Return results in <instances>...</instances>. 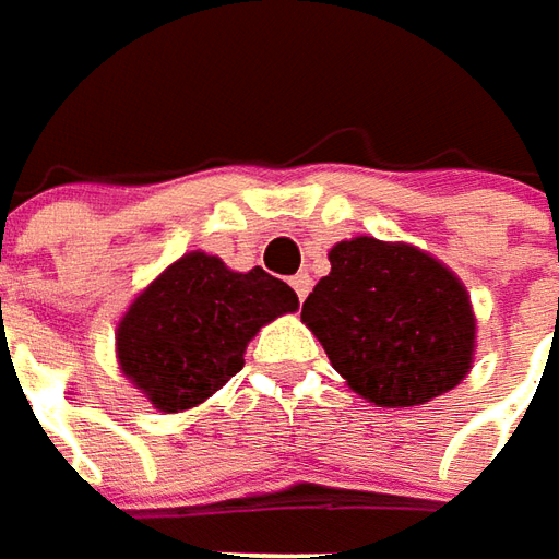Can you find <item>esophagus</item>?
I'll use <instances>...</instances> for the list:
<instances>
[{
  "instance_id": "34e87169",
  "label": "esophagus",
  "mask_w": 559,
  "mask_h": 559,
  "mask_svg": "<svg viewBox=\"0 0 559 559\" xmlns=\"http://www.w3.org/2000/svg\"><path fill=\"white\" fill-rule=\"evenodd\" d=\"M292 288L298 292V298H300V300L307 298V295H310V288H312L310 273H295V276H292Z\"/></svg>"
}]
</instances>
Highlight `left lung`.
<instances>
[{
  "mask_svg": "<svg viewBox=\"0 0 559 559\" xmlns=\"http://www.w3.org/2000/svg\"><path fill=\"white\" fill-rule=\"evenodd\" d=\"M300 322L346 385L373 406H421L476 361V312L461 276L413 243L340 240Z\"/></svg>",
  "mask_w": 559,
  "mask_h": 559,
  "instance_id": "obj_1",
  "label": "left lung"
}]
</instances>
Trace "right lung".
Instances as JSON below:
<instances>
[{
	"label": "right lung",
	"instance_id": "1",
	"mask_svg": "<svg viewBox=\"0 0 559 559\" xmlns=\"http://www.w3.org/2000/svg\"><path fill=\"white\" fill-rule=\"evenodd\" d=\"M298 307L295 288L261 267L231 271L219 255L192 249L120 316L117 364L153 409L183 413L240 373L264 324Z\"/></svg>",
	"mask_w": 559,
	"mask_h": 559
}]
</instances>
